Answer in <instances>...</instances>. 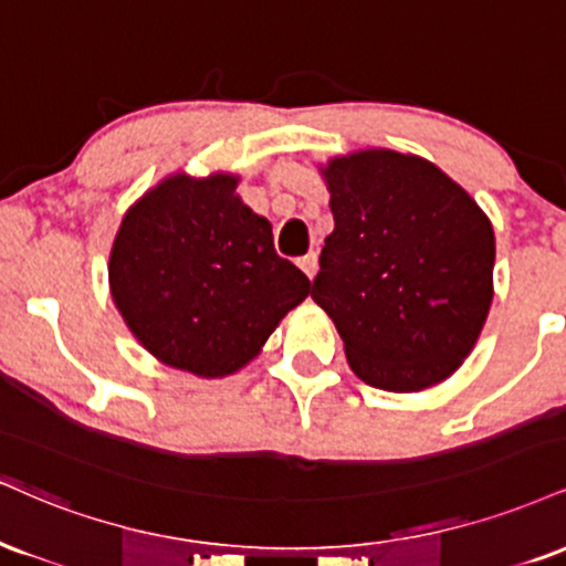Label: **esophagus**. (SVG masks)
Wrapping results in <instances>:
<instances>
[{
  "mask_svg": "<svg viewBox=\"0 0 566 566\" xmlns=\"http://www.w3.org/2000/svg\"><path fill=\"white\" fill-rule=\"evenodd\" d=\"M297 265H301L305 276L313 279V276H316V269H318V255L316 253H308V255L297 258Z\"/></svg>",
  "mask_w": 566,
  "mask_h": 566,
  "instance_id": "1",
  "label": "esophagus"
}]
</instances>
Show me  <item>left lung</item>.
Segmentation results:
<instances>
[{
	"mask_svg": "<svg viewBox=\"0 0 566 566\" xmlns=\"http://www.w3.org/2000/svg\"><path fill=\"white\" fill-rule=\"evenodd\" d=\"M335 231L311 297L329 313L366 385L417 392L472 353L493 301L495 237L453 179L392 149L322 168Z\"/></svg>",
	"mask_w": 566,
	"mask_h": 566,
	"instance_id": "8db88e82",
	"label": "left lung"
}]
</instances>
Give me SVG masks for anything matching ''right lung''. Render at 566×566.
<instances>
[{
    "instance_id": "obj_1",
    "label": "right lung",
    "mask_w": 566,
    "mask_h": 566,
    "mask_svg": "<svg viewBox=\"0 0 566 566\" xmlns=\"http://www.w3.org/2000/svg\"><path fill=\"white\" fill-rule=\"evenodd\" d=\"M237 176L176 174L120 221L111 292L145 348L174 369L227 377L261 353L308 276L274 250L271 223L237 197Z\"/></svg>"
}]
</instances>
